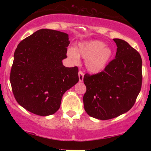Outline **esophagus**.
Listing matches in <instances>:
<instances>
[{
  "label": "esophagus",
  "mask_w": 151,
  "mask_h": 151,
  "mask_svg": "<svg viewBox=\"0 0 151 151\" xmlns=\"http://www.w3.org/2000/svg\"><path fill=\"white\" fill-rule=\"evenodd\" d=\"M84 79V73L82 71H79V81H82Z\"/></svg>",
  "instance_id": "esophagus-1"
}]
</instances>
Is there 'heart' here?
Returning a JSON list of instances; mask_svg holds the SVG:
<instances>
[{"instance_id":"heart-1","label":"heart","mask_w":151,"mask_h":151,"mask_svg":"<svg viewBox=\"0 0 151 151\" xmlns=\"http://www.w3.org/2000/svg\"><path fill=\"white\" fill-rule=\"evenodd\" d=\"M68 56L74 62H78L79 56L86 60V67L93 74L101 72L106 67L113 55V51L109 47H106L104 42L99 40L81 42L77 49L70 48Z\"/></svg>"}]
</instances>
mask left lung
I'll return each instance as SVG.
<instances>
[{"label": "left lung", "mask_w": 151, "mask_h": 151, "mask_svg": "<svg viewBox=\"0 0 151 151\" xmlns=\"http://www.w3.org/2000/svg\"><path fill=\"white\" fill-rule=\"evenodd\" d=\"M115 59L103 72L85 74L86 91L83 97L88 115L100 120L114 119L133 107L142 85V60L138 52L126 41L114 39Z\"/></svg>", "instance_id": "left-lung-1"}]
</instances>
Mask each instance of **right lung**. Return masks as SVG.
I'll return each mask as SVG.
<instances>
[{"label":"right lung","instance_id":"add662e5","mask_svg":"<svg viewBox=\"0 0 151 151\" xmlns=\"http://www.w3.org/2000/svg\"><path fill=\"white\" fill-rule=\"evenodd\" d=\"M68 35L41 29L25 38L14 53L10 81L16 101L36 115L55 114L62 96L79 81L78 67H65Z\"/></svg>","mask_w":151,"mask_h":151}]
</instances>
